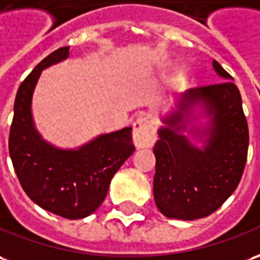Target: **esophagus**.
<instances>
[{"label":"esophagus","instance_id":"obj_1","mask_svg":"<svg viewBox=\"0 0 260 260\" xmlns=\"http://www.w3.org/2000/svg\"><path fill=\"white\" fill-rule=\"evenodd\" d=\"M132 139L138 149L149 148L156 141V124L150 117H138L134 122Z\"/></svg>","mask_w":260,"mask_h":260}]
</instances>
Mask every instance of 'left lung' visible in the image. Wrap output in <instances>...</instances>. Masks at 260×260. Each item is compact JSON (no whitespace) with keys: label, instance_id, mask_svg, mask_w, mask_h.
<instances>
[{"label":"left lung","instance_id":"left-lung-1","mask_svg":"<svg viewBox=\"0 0 260 260\" xmlns=\"http://www.w3.org/2000/svg\"><path fill=\"white\" fill-rule=\"evenodd\" d=\"M221 81L176 95L161 115L153 148V197L168 218H203L218 210L244 173L249 132L232 77L212 60Z\"/></svg>","mask_w":260,"mask_h":260}]
</instances>
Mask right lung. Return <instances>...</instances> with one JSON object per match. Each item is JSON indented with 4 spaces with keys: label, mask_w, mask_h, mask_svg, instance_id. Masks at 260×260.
Segmentation results:
<instances>
[{
    "label": "right lung",
    "mask_w": 260,
    "mask_h": 260,
    "mask_svg": "<svg viewBox=\"0 0 260 260\" xmlns=\"http://www.w3.org/2000/svg\"><path fill=\"white\" fill-rule=\"evenodd\" d=\"M69 46L57 49L30 72L18 88L10 132V156L21 186L43 210L63 218H86L108 193L111 179L135 146L132 128L100 134L77 148H59L38 131L32 100L42 72L64 61Z\"/></svg>",
    "instance_id": "obj_1"
}]
</instances>
